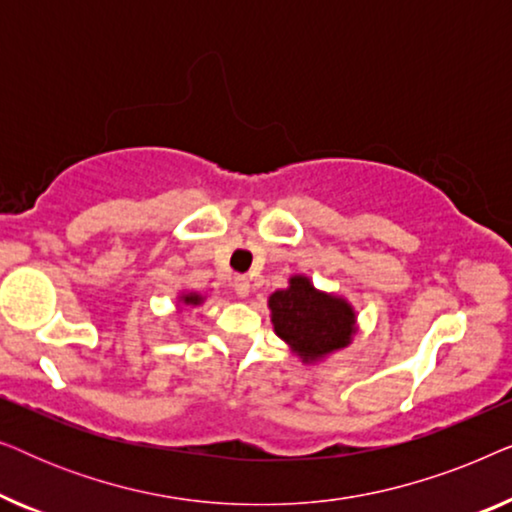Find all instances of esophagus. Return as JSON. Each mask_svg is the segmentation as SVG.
Listing matches in <instances>:
<instances>
[{
    "instance_id": "1",
    "label": "esophagus",
    "mask_w": 512,
    "mask_h": 512,
    "mask_svg": "<svg viewBox=\"0 0 512 512\" xmlns=\"http://www.w3.org/2000/svg\"><path fill=\"white\" fill-rule=\"evenodd\" d=\"M233 289H235V293H237V298H247L249 293H251L249 279H247V277H235V279H233Z\"/></svg>"
}]
</instances>
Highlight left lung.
I'll return each instance as SVG.
<instances>
[{"label": "left lung", "instance_id": "obj_1", "mask_svg": "<svg viewBox=\"0 0 512 512\" xmlns=\"http://www.w3.org/2000/svg\"><path fill=\"white\" fill-rule=\"evenodd\" d=\"M270 321L305 366H317L352 345L359 321L347 298L321 291L307 275H291L289 286L268 298Z\"/></svg>", "mask_w": 512, "mask_h": 512}]
</instances>
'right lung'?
Returning <instances> with one entry per match:
<instances>
[{"label": "right lung", "instance_id": "add662e5", "mask_svg": "<svg viewBox=\"0 0 512 512\" xmlns=\"http://www.w3.org/2000/svg\"><path fill=\"white\" fill-rule=\"evenodd\" d=\"M205 300L207 296H202L198 291H181L177 296V305L179 310H184V307H200Z\"/></svg>", "mask_w": 512, "mask_h": 512}]
</instances>
